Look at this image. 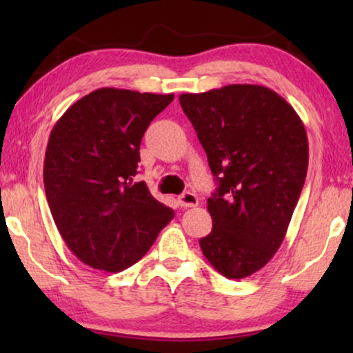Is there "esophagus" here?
<instances>
[{
  "label": "esophagus",
  "mask_w": 353,
  "mask_h": 353,
  "mask_svg": "<svg viewBox=\"0 0 353 353\" xmlns=\"http://www.w3.org/2000/svg\"><path fill=\"white\" fill-rule=\"evenodd\" d=\"M178 202H180L181 207H196L197 204H199V197H197L194 192H183V194L178 197Z\"/></svg>",
  "instance_id": "34e87169"
}]
</instances>
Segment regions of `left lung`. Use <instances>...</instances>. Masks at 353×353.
<instances>
[{"mask_svg": "<svg viewBox=\"0 0 353 353\" xmlns=\"http://www.w3.org/2000/svg\"><path fill=\"white\" fill-rule=\"evenodd\" d=\"M219 181L202 254L230 279L263 268L281 245L308 167V139L286 99L262 85L180 94Z\"/></svg>", "mask_w": 353, "mask_h": 353, "instance_id": "8db88e82", "label": "left lung"}]
</instances>
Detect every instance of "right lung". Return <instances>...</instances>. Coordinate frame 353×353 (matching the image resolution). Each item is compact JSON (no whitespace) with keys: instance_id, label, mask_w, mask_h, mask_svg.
Returning <instances> with one entry per match:
<instances>
[{"instance_id":"1","label":"right lung","mask_w":353,"mask_h":353,"mask_svg":"<svg viewBox=\"0 0 353 353\" xmlns=\"http://www.w3.org/2000/svg\"><path fill=\"white\" fill-rule=\"evenodd\" d=\"M173 94L99 88L51 130L43 181L51 215L77 259L119 273L151 249L175 212L154 199L138 173L139 144Z\"/></svg>"}]
</instances>
